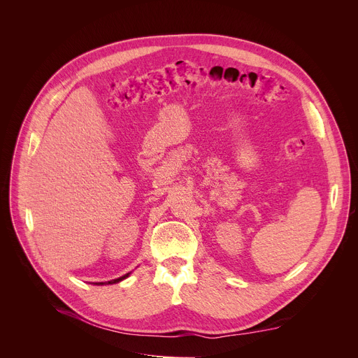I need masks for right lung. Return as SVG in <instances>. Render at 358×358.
Masks as SVG:
<instances>
[{
    "instance_id": "add662e5",
    "label": "right lung",
    "mask_w": 358,
    "mask_h": 358,
    "mask_svg": "<svg viewBox=\"0 0 358 358\" xmlns=\"http://www.w3.org/2000/svg\"><path fill=\"white\" fill-rule=\"evenodd\" d=\"M129 275H130V273H126L124 276H122V278H119V279H113V280H109V282H97V283H94V285H113V283H117V282L126 279Z\"/></svg>"
}]
</instances>
